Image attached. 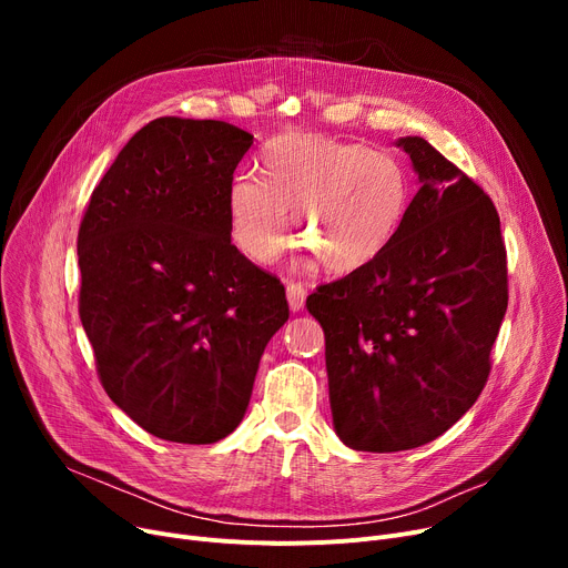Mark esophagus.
<instances>
[{"mask_svg":"<svg viewBox=\"0 0 568 568\" xmlns=\"http://www.w3.org/2000/svg\"><path fill=\"white\" fill-rule=\"evenodd\" d=\"M285 290H287V302H290V308L296 313V311H302L304 308V302H306V287H304V283H300V281H290L287 285H285Z\"/></svg>","mask_w":568,"mask_h":568,"instance_id":"1","label":"esophagus"}]
</instances>
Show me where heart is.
I'll use <instances>...</instances> for the list:
<instances>
[{
    "mask_svg": "<svg viewBox=\"0 0 568 568\" xmlns=\"http://www.w3.org/2000/svg\"><path fill=\"white\" fill-rule=\"evenodd\" d=\"M262 174H236L227 189L234 244L255 262H272L296 236L326 272L347 274L394 242L409 204L403 163L359 142L287 135L262 154Z\"/></svg>",
    "mask_w": 568,
    "mask_h": 568,
    "instance_id": "b5f03b06",
    "label": "heart"
}]
</instances>
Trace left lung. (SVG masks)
Listing matches in <instances>:
<instances>
[{
  "label": "left lung",
  "instance_id": "left-lung-1",
  "mask_svg": "<svg viewBox=\"0 0 568 568\" xmlns=\"http://www.w3.org/2000/svg\"><path fill=\"white\" fill-rule=\"evenodd\" d=\"M396 146L422 186L394 242L306 300L324 329L336 435L373 454L428 444L476 403L509 304L493 200L424 138Z\"/></svg>",
  "mask_w": 568,
  "mask_h": 568
}]
</instances>
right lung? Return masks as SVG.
<instances>
[{"label": "right lung", "mask_w": 568, "mask_h": 568, "mask_svg": "<svg viewBox=\"0 0 568 568\" xmlns=\"http://www.w3.org/2000/svg\"><path fill=\"white\" fill-rule=\"evenodd\" d=\"M251 144L216 119H154L80 223V320L103 389L168 442L214 444L242 424L290 317L283 283L230 239L227 189Z\"/></svg>", "instance_id": "obj_1"}]
</instances>
